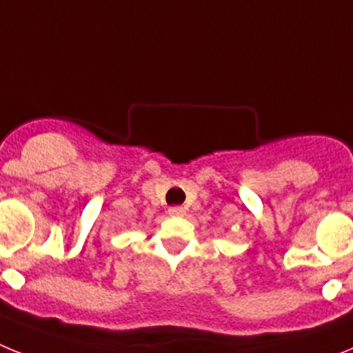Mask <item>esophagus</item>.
I'll return each mask as SVG.
<instances>
[{
  "instance_id": "esophagus-1",
  "label": "esophagus",
  "mask_w": 353,
  "mask_h": 353,
  "mask_svg": "<svg viewBox=\"0 0 353 353\" xmlns=\"http://www.w3.org/2000/svg\"><path fill=\"white\" fill-rule=\"evenodd\" d=\"M168 214H170L171 217H182V215L185 214V208H183V207H171L170 210H168Z\"/></svg>"
}]
</instances>
